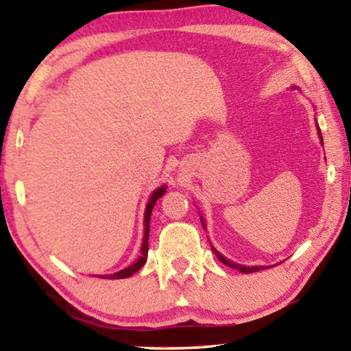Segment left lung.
<instances>
[{
    "mask_svg": "<svg viewBox=\"0 0 351 351\" xmlns=\"http://www.w3.org/2000/svg\"><path fill=\"white\" fill-rule=\"evenodd\" d=\"M293 88V90H299V88L297 86H291ZM316 128H317V136H319V141H320V144L324 145V139H322V133H320V128H319V125H317V121H316ZM199 218H201V224H203V229L206 230L207 229V226H206V219H204V217L201 215L199 213ZM212 246V245H210ZM212 251H213V254L217 255V258L221 261L223 265H226V266H229V268H232V269H237V271H240V272H243V274H249V272H255V271H260V269H268V266H246V265H240V263H235V261H232V260H229L228 257H224V255L218 251L217 247H213L212 246ZM272 266H276V265H272Z\"/></svg>",
    "mask_w": 351,
    "mask_h": 351,
    "instance_id": "obj_1",
    "label": "left lung"
}]
</instances>
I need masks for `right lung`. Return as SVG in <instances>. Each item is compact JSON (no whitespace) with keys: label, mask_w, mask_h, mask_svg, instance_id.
I'll return each mask as SVG.
<instances>
[{"label":"right lung","mask_w":351,"mask_h":351,"mask_svg":"<svg viewBox=\"0 0 351 351\" xmlns=\"http://www.w3.org/2000/svg\"><path fill=\"white\" fill-rule=\"evenodd\" d=\"M165 190H167V186H161L158 189L153 190V193L150 195V198H148V203L145 206V210H144V237H142V245H141V254L139 257L136 261H133L132 265L127 266V268H123L121 271L114 272V274H105V276H96L99 278H108V280H116V278H127V277H132L133 274H136L142 266L145 265L147 261V255H148V234H150V218H152V210L154 204H156V201L162 197L165 193Z\"/></svg>","instance_id":"1"}]
</instances>
